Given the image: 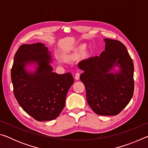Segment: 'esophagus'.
<instances>
[{
  "instance_id": "esophagus-1",
  "label": "esophagus",
  "mask_w": 148,
  "mask_h": 148,
  "mask_svg": "<svg viewBox=\"0 0 148 148\" xmlns=\"http://www.w3.org/2000/svg\"><path fill=\"white\" fill-rule=\"evenodd\" d=\"M79 76H80V74L79 73V72H76V74H75V79H76V80L79 79Z\"/></svg>"
}]
</instances>
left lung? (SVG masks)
Masks as SVG:
<instances>
[{
	"label": "left lung",
	"mask_w": 148,
	"mask_h": 148,
	"mask_svg": "<svg viewBox=\"0 0 148 148\" xmlns=\"http://www.w3.org/2000/svg\"><path fill=\"white\" fill-rule=\"evenodd\" d=\"M105 50L99 56L78 64L86 90L87 103L98 115L116 116L131 101L134 92V64L121 42L104 39Z\"/></svg>",
	"instance_id": "obj_1"
}]
</instances>
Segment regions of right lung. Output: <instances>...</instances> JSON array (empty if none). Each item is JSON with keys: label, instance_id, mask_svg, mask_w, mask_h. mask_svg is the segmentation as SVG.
I'll use <instances>...</instances> for the list:
<instances>
[{"label": "right lung", "instance_id": "add662e5", "mask_svg": "<svg viewBox=\"0 0 148 148\" xmlns=\"http://www.w3.org/2000/svg\"><path fill=\"white\" fill-rule=\"evenodd\" d=\"M51 52L42 43L23 44L15 54L11 78L15 97L23 110L38 121L59 116L74 78L70 72H53ZM31 66L33 71L27 69Z\"/></svg>", "mask_w": 148, "mask_h": 148}]
</instances>
